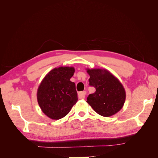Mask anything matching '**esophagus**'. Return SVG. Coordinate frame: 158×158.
<instances>
[{
	"label": "esophagus",
	"instance_id": "1",
	"mask_svg": "<svg viewBox=\"0 0 158 158\" xmlns=\"http://www.w3.org/2000/svg\"><path fill=\"white\" fill-rule=\"evenodd\" d=\"M85 95H86V92H85V91H83V92H78V98L79 99H84L85 97Z\"/></svg>",
	"mask_w": 158,
	"mask_h": 158
}]
</instances>
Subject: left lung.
Masks as SVG:
<instances>
[{"mask_svg": "<svg viewBox=\"0 0 158 158\" xmlns=\"http://www.w3.org/2000/svg\"><path fill=\"white\" fill-rule=\"evenodd\" d=\"M89 85L95 88L87 98V103L94 111L103 117H110L123 107L126 92L122 84L106 69H87Z\"/></svg>", "mask_w": 158, "mask_h": 158, "instance_id": "1", "label": "left lung"}]
</instances>
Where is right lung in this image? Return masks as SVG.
I'll return each instance as SVG.
<instances>
[{
    "label": "right lung",
    "instance_id": "right-lung-1",
    "mask_svg": "<svg viewBox=\"0 0 158 158\" xmlns=\"http://www.w3.org/2000/svg\"><path fill=\"white\" fill-rule=\"evenodd\" d=\"M74 67L60 66L51 70L42 80L37 98L43 113L54 120L65 117L78 102L74 82L70 81Z\"/></svg>",
    "mask_w": 158,
    "mask_h": 158
}]
</instances>
